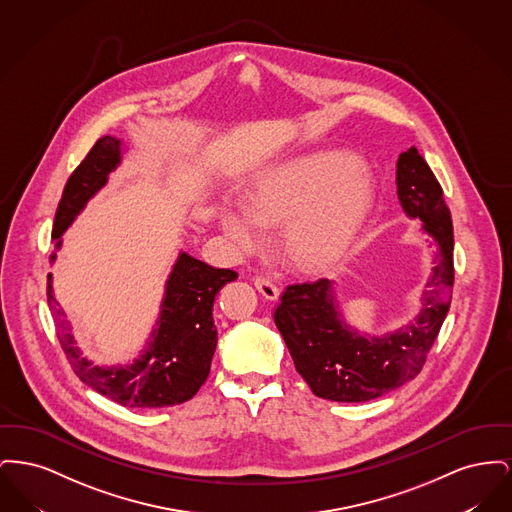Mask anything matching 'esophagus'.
<instances>
[{"mask_svg":"<svg viewBox=\"0 0 512 512\" xmlns=\"http://www.w3.org/2000/svg\"><path fill=\"white\" fill-rule=\"evenodd\" d=\"M255 288L259 290V292L263 293L267 299H270V301H274V299H278V295H280V290L268 280V278H265V276H255Z\"/></svg>","mask_w":512,"mask_h":512,"instance_id":"34e87169","label":"esophagus"}]
</instances>
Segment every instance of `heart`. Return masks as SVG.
<instances>
[{"mask_svg":"<svg viewBox=\"0 0 512 512\" xmlns=\"http://www.w3.org/2000/svg\"><path fill=\"white\" fill-rule=\"evenodd\" d=\"M374 199L370 174L345 151H317L261 172L245 205L224 201L220 228L238 251L265 242L263 226L284 224L282 247L307 272L334 267L359 238Z\"/></svg>","mask_w":512,"mask_h":512,"instance_id":"heart-1","label":"heart"}]
</instances>
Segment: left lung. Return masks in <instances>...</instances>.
<instances>
[{
  "instance_id": "8db88e82",
  "label": "left lung",
  "mask_w": 512,
  "mask_h": 512,
  "mask_svg": "<svg viewBox=\"0 0 512 512\" xmlns=\"http://www.w3.org/2000/svg\"><path fill=\"white\" fill-rule=\"evenodd\" d=\"M395 186L403 213L420 220L436 244L418 313L382 336H361L343 317L336 280L328 278L288 286L274 311L295 370L322 399L365 403L405 386L422 370L447 317L455 276L451 211L416 147L399 155Z\"/></svg>"
}]
</instances>
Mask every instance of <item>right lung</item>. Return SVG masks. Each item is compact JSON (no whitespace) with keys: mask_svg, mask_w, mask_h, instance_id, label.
Returning <instances> with one entry per match:
<instances>
[{"mask_svg":"<svg viewBox=\"0 0 512 512\" xmlns=\"http://www.w3.org/2000/svg\"><path fill=\"white\" fill-rule=\"evenodd\" d=\"M130 146L115 136H103L67 180L59 201L49 255L53 265L63 245V234L88 201L107 186L109 174L121 167ZM238 274L230 268H215L186 251H180L161 299L159 315L144 349L124 365H96L88 359L71 334L67 315L53 293L48 274V305L57 326L61 347L76 376L92 390L128 409H163L192 399L209 376L217 349V326L213 303L220 288Z\"/></svg>","mask_w":512,"mask_h":512,"instance_id":"obj_1","label":"right lung"}]
</instances>
